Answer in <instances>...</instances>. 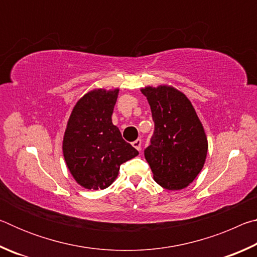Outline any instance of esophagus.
Returning <instances> with one entry per match:
<instances>
[{"instance_id": "34e87169", "label": "esophagus", "mask_w": 257, "mask_h": 257, "mask_svg": "<svg viewBox=\"0 0 257 257\" xmlns=\"http://www.w3.org/2000/svg\"><path fill=\"white\" fill-rule=\"evenodd\" d=\"M133 146H134L136 150L141 151V150H142V139L138 138V139H136V141H135V142H133Z\"/></svg>"}]
</instances>
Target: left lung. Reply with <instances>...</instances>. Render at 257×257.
<instances>
[{
    "label": "left lung",
    "instance_id": "1",
    "mask_svg": "<svg viewBox=\"0 0 257 257\" xmlns=\"http://www.w3.org/2000/svg\"><path fill=\"white\" fill-rule=\"evenodd\" d=\"M151 106L154 133L144 155L154 180L169 190L193 182L203 169L207 139L195 108L184 94L172 87L142 89Z\"/></svg>",
    "mask_w": 257,
    "mask_h": 257
}]
</instances>
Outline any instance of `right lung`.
<instances>
[{"label": "right lung", "mask_w": 257, "mask_h": 257, "mask_svg": "<svg viewBox=\"0 0 257 257\" xmlns=\"http://www.w3.org/2000/svg\"><path fill=\"white\" fill-rule=\"evenodd\" d=\"M119 89L86 94L73 107L63 138L69 171L87 189H104L118 176L120 165L138 155L112 123Z\"/></svg>", "instance_id": "add662e5"}]
</instances>
